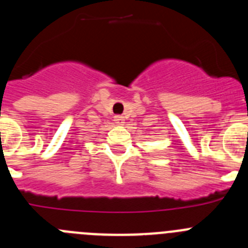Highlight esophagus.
I'll return each mask as SVG.
<instances>
[{
	"label": "esophagus",
	"instance_id": "34e87169",
	"mask_svg": "<svg viewBox=\"0 0 248 248\" xmlns=\"http://www.w3.org/2000/svg\"><path fill=\"white\" fill-rule=\"evenodd\" d=\"M114 121H115V124H124V117L122 116V115H115Z\"/></svg>",
	"mask_w": 248,
	"mask_h": 248
}]
</instances>
